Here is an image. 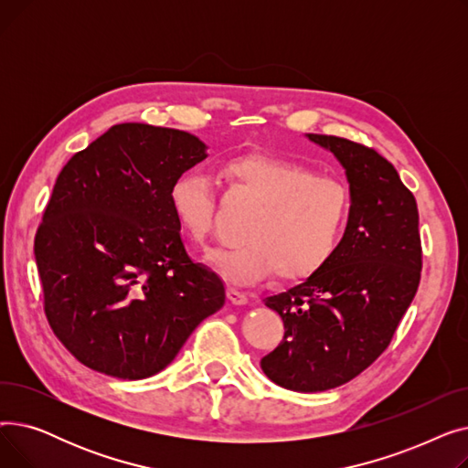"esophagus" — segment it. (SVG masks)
I'll return each mask as SVG.
<instances>
[{
  "label": "esophagus",
  "mask_w": 468,
  "mask_h": 468,
  "mask_svg": "<svg viewBox=\"0 0 468 468\" xmlns=\"http://www.w3.org/2000/svg\"><path fill=\"white\" fill-rule=\"evenodd\" d=\"M228 300L233 305H247L249 303V296L242 290L235 288V286H228Z\"/></svg>",
  "instance_id": "esophagus-1"
}]
</instances>
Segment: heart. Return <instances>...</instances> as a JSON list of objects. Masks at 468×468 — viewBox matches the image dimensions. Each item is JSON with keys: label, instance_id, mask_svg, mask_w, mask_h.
Segmentation results:
<instances>
[{"label": "heart", "instance_id": "obj_1", "mask_svg": "<svg viewBox=\"0 0 468 468\" xmlns=\"http://www.w3.org/2000/svg\"><path fill=\"white\" fill-rule=\"evenodd\" d=\"M218 176L229 191L258 205L244 219L242 240L210 256L229 282L247 286L271 271L282 281H300L330 260L351 208L349 189L341 180L261 154L226 161ZM168 203L182 233L205 244L216 218L212 182L199 172H186L170 186Z\"/></svg>", "mask_w": 468, "mask_h": 468}]
</instances>
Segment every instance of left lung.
I'll list each match as a JSON object with an SVG mask.
<instances>
[{"mask_svg": "<svg viewBox=\"0 0 468 468\" xmlns=\"http://www.w3.org/2000/svg\"><path fill=\"white\" fill-rule=\"evenodd\" d=\"M307 136L346 168L349 221L321 269L265 298L284 337L260 364L284 388L318 392L351 381L388 347L420 286L423 250L415 197L395 166L364 144Z\"/></svg>", "mask_w": 468, "mask_h": 468, "instance_id": "obj_1", "label": "left lung"}]
</instances>
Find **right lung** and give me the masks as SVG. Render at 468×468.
Wrapping results in <instances>:
<instances>
[{
  "label": "right lung",
  "mask_w": 468,
  "mask_h": 468,
  "mask_svg": "<svg viewBox=\"0 0 468 468\" xmlns=\"http://www.w3.org/2000/svg\"><path fill=\"white\" fill-rule=\"evenodd\" d=\"M205 157L189 133L121 122L60 170L34 254L48 326L90 370L150 378L226 303L221 279L187 256L168 203Z\"/></svg>",
  "instance_id": "add662e5"
}]
</instances>
